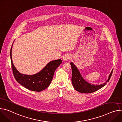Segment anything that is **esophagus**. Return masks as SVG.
<instances>
[{
	"instance_id": "obj_1",
	"label": "esophagus",
	"mask_w": 122,
	"mask_h": 122,
	"mask_svg": "<svg viewBox=\"0 0 122 122\" xmlns=\"http://www.w3.org/2000/svg\"><path fill=\"white\" fill-rule=\"evenodd\" d=\"M71 58V55L68 53L65 54L63 56V59L64 61H67L70 59Z\"/></svg>"
}]
</instances>
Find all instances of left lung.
Listing matches in <instances>:
<instances>
[{"label":"left lung","instance_id":"obj_1","mask_svg":"<svg viewBox=\"0 0 122 122\" xmlns=\"http://www.w3.org/2000/svg\"><path fill=\"white\" fill-rule=\"evenodd\" d=\"M71 70H72V76L71 81L72 85L75 90L81 93H90L95 92L106 85L107 82L109 81L110 77L112 76L113 70L112 71L109 75L108 80L101 85H92L86 82L83 78L79 72V70L76 66L72 63H71Z\"/></svg>","mask_w":122,"mask_h":122}]
</instances>
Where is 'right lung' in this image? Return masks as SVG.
Segmentation results:
<instances>
[{"label":"right lung","instance_id":"right-lung-1","mask_svg":"<svg viewBox=\"0 0 122 122\" xmlns=\"http://www.w3.org/2000/svg\"><path fill=\"white\" fill-rule=\"evenodd\" d=\"M12 49V46L10 51L11 64L13 74L16 81L32 91L39 92L47 88L51 82L55 71L61 64L62 60L60 59L51 61L40 72L34 75L22 74L17 71L13 64Z\"/></svg>","mask_w":122,"mask_h":122}]
</instances>
